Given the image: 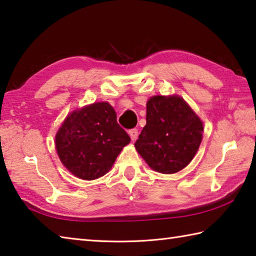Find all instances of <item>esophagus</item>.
<instances>
[{
	"label": "esophagus",
	"instance_id": "1",
	"mask_svg": "<svg viewBox=\"0 0 256 256\" xmlns=\"http://www.w3.org/2000/svg\"><path fill=\"white\" fill-rule=\"evenodd\" d=\"M128 134H130V136H131L132 141L136 140V138H138V128H132V130H130V131H128Z\"/></svg>",
	"mask_w": 256,
	"mask_h": 256
}]
</instances>
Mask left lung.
<instances>
[{
    "mask_svg": "<svg viewBox=\"0 0 256 256\" xmlns=\"http://www.w3.org/2000/svg\"><path fill=\"white\" fill-rule=\"evenodd\" d=\"M202 122L179 96H153L136 151L153 170L174 174L194 159L202 138Z\"/></svg>",
    "mask_w": 256,
    "mask_h": 256,
    "instance_id": "8db88e82",
    "label": "left lung"
}]
</instances>
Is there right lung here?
<instances>
[{
  "mask_svg": "<svg viewBox=\"0 0 256 256\" xmlns=\"http://www.w3.org/2000/svg\"><path fill=\"white\" fill-rule=\"evenodd\" d=\"M128 134L120 126L108 103H94L67 116L56 136V148L62 164L84 180L108 172Z\"/></svg>",
  "mask_w": 256,
  "mask_h": 256,
  "instance_id": "1",
  "label": "right lung"
}]
</instances>
